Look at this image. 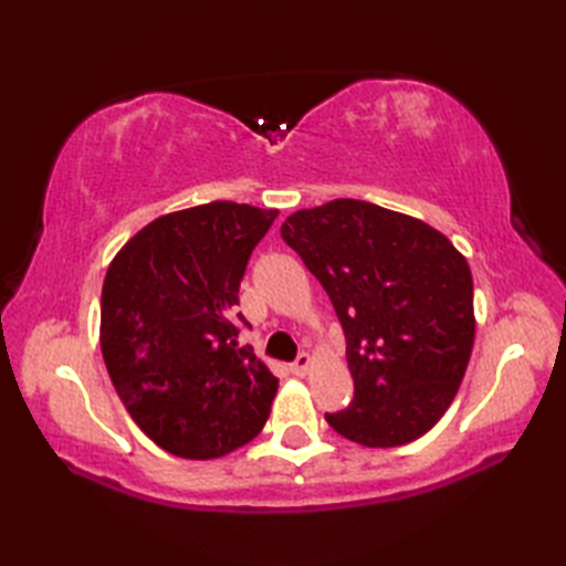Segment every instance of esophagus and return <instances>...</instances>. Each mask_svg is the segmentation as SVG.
Wrapping results in <instances>:
<instances>
[{
	"mask_svg": "<svg viewBox=\"0 0 566 566\" xmlns=\"http://www.w3.org/2000/svg\"><path fill=\"white\" fill-rule=\"evenodd\" d=\"M308 367H311V355L308 353H302L298 355L294 363L290 365V369H292V375H296V377H304L306 371H308Z\"/></svg>",
	"mask_w": 566,
	"mask_h": 566,
	"instance_id": "esophagus-1",
	"label": "esophagus"
}]
</instances>
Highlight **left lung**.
I'll return each mask as SVG.
<instances>
[{
	"label": "left lung",
	"mask_w": 566,
	"mask_h": 566,
	"mask_svg": "<svg viewBox=\"0 0 566 566\" xmlns=\"http://www.w3.org/2000/svg\"><path fill=\"white\" fill-rule=\"evenodd\" d=\"M282 238L326 290L355 396L328 426L367 448L423 436L448 411L474 345V286L448 238L357 199L292 213Z\"/></svg>",
	"instance_id": "left-lung-1"
}]
</instances>
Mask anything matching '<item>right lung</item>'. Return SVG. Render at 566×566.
Returning a JSON list of instances; mask_svg holds the SVG:
<instances>
[{"mask_svg":"<svg viewBox=\"0 0 566 566\" xmlns=\"http://www.w3.org/2000/svg\"><path fill=\"white\" fill-rule=\"evenodd\" d=\"M276 209L211 201L160 216L106 272L102 355L118 399L146 436L211 460L268 423L276 377L238 343L240 280Z\"/></svg>","mask_w":566,"mask_h":566,"instance_id":"add662e5","label":"right lung"}]
</instances>
